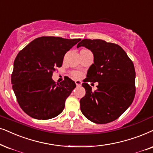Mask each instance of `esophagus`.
I'll list each match as a JSON object with an SVG mask.
<instances>
[{"label":"esophagus","instance_id":"34e87169","mask_svg":"<svg viewBox=\"0 0 153 153\" xmlns=\"http://www.w3.org/2000/svg\"><path fill=\"white\" fill-rule=\"evenodd\" d=\"M75 84H76L77 86H81V84H82V82H81V81H79V80H76V81H75Z\"/></svg>","mask_w":153,"mask_h":153}]
</instances>
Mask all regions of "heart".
Listing matches in <instances>:
<instances>
[{"mask_svg":"<svg viewBox=\"0 0 153 153\" xmlns=\"http://www.w3.org/2000/svg\"><path fill=\"white\" fill-rule=\"evenodd\" d=\"M72 76L73 78H74V79H80L83 76V73L81 72L74 71V72H72Z\"/></svg>","mask_w":153,"mask_h":153,"instance_id":"heart-1","label":"heart"}]
</instances>
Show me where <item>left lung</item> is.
<instances>
[{
  "label": "left lung",
  "mask_w": 153,
  "mask_h": 153,
  "mask_svg": "<svg viewBox=\"0 0 153 153\" xmlns=\"http://www.w3.org/2000/svg\"><path fill=\"white\" fill-rule=\"evenodd\" d=\"M92 51L94 63L82 84L86 95L80 100L82 114L96 124H107L120 117L134 100L136 72L134 63L120 45L100 39H83L77 48ZM88 82H98L92 91Z\"/></svg>",
  "instance_id": "1"
}]
</instances>
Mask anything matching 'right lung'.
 Returning <instances> with one entry per match:
<instances>
[{"mask_svg":"<svg viewBox=\"0 0 153 153\" xmlns=\"http://www.w3.org/2000/svg\"><path fill=\"white\" fill-rule=\"evenodd\" d=\"M80 41L41 36L19 51L14 61L11 83L17 102L26 114L44 120L62 112L65 100L76 84L69 77L55 83L53 73L62 67L65 53Z\"/></svg>","mask_w":153,"mask_h":153,"instance_id":"obj_1","label":"right lung"}]
</instances>
